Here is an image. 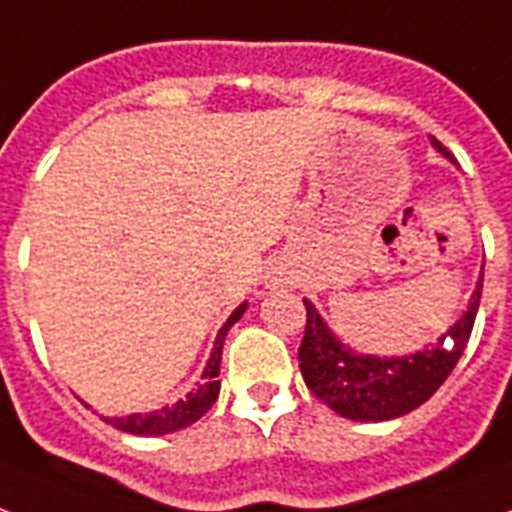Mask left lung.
<instances>
[{"label": "left lung", "instance_id": "1", "mask_svg": "<svg viewBox=\"0 0 512 512\" xmlns=\"http://www.w3.org/2000/svg\"><path fill=\"white\" fill-rule=\"evenodd\" d=\"M429 142L446 158L451 152L429 136ZM483 268L478 287H475L470 306L438 343L427 349L403 354V357H373L349 349L338 341L327 322L319 317L311 300L306 306V333L300 341L298 362L303 381L327 408L351 421H389L411 413L421 403L435 395L440 384L451 376V370L462 357L464 346L473 333L475 314L481 303Z\"/></svg>", "mask_w": 512, "mask_h": 512}]
</instances>
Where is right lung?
I'll return each mask as SVG.
<instances>
[{
  "mask_svg": "<svg viewBox=\"0 0 512 512\" xmlns=\"http://www.w3.org/2000/svg\"><path fill=\"white\" fill-rule=\"evenodd\" d=\"M247 311V303H241L233 314L228 317V322L220 327L217 333V341H214L212 357L206 362L204 376H201V384L195 386L193 392H187V397L177 400L174 405H163L161 411L150 413H131V416H115V419H107V424H112L120 432H128V435H142V438H155V435H169V432H177V429L190 427L193 421H198L209 408L214 405V400L220 397V362H222V343H225V335L236 322L241 319V314Z\"/></svg>",
  "mask_w": 512,
  "mask_h": 512,
  "instance_id": "1",
  "label": "right lung"
}]
</instances>
